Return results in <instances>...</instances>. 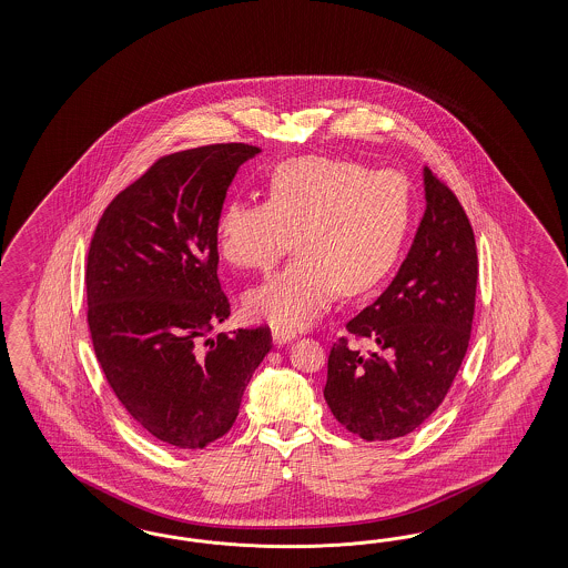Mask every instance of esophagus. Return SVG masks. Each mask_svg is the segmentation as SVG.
<instances>
[{"label":"esophagus","mask_w":568,"mask_h":568,"mask_svg":"<svg viewBox=\"0 0 568 568\" xmlns=\"http://www.w3.org/2000/svg\"><path fill=\"white\" fill-rule=\"evenodd\" d=\"M293 337H295V333H293V331H285V328H273V344L275 345L290 344Z\"/></svg>","instance_id":"obj_1"}]
</instances>
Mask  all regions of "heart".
Instances as JSON below:
<instances>
[{"mask_svg": "<svg viewBox=\"0 0 568 568\" xmlns=\"http://www.w3.org/2000/svg\"><path fill=\"white\" fill-rule=\"evenodd\" d=\"M413 221L404 174L361 162L304 155L268 176V200L229 202L216 219V247L243 271H268L292 247L297 256L247 293L256 321L295 331L312 325L337 292H368L394 268Z\"/></svg>", "mask_w": 568, "mask_h": 568, "instance_id": "1", "label": "heart"}]
</instances>
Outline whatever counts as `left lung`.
<instances>
[{
  "mask_svg": "<svg viewBox=\"0 0 568 568\" xmlns=\"http://www.w3.org/2000/svg\"><path fill=\"white\" fill-rule=\"evenodd\" d=\"M425 214L389 287L345 328L371 337L362 356L347 339L328 354L325 399L345 429L389 442L420 427L465 361L477 293L473 226L456 195L423 171Z\"/></svg>",
  "mask_w": 568,
  "mask_h": 568,
  "instance_id": "8db88e82",
  "label": "left lung"
}]
</instances>
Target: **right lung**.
I'll return each mask as SVG.
<instances>
[{"label":"right lung","instance_id":"right-lung-1","mask_svg":"<svg viewBox=\"0 0 568 568\" xmlns=\"http://www.w3.org/2000/svg\"><path fill=\"white\" fill-rule=\"evenodd\" d=\"M258 148L219 143L158 160L105 207L87 258V323L103 375L155 439L206 447L233 427L271 352L268 328L202 342L231 314L216 219Z\"/></svg>","mask_w":568,"mask_h":568}]
</instances>
